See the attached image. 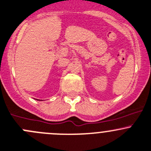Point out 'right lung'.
<instances>
[{"label":"right lung","instance_id":"obj_1","mask_svg":"<svg viewBox=\"0 0 151 151\" xmlns=\"http://www.w3.org/2000/svg\"><path fill=\"white\" fill-rule=\"evenodd\" d=\"M36 100H37V99H36ZM37 101H41V100H37Z\"/></svg>","mask_w":151,"mask_h":151}]
</instances>
